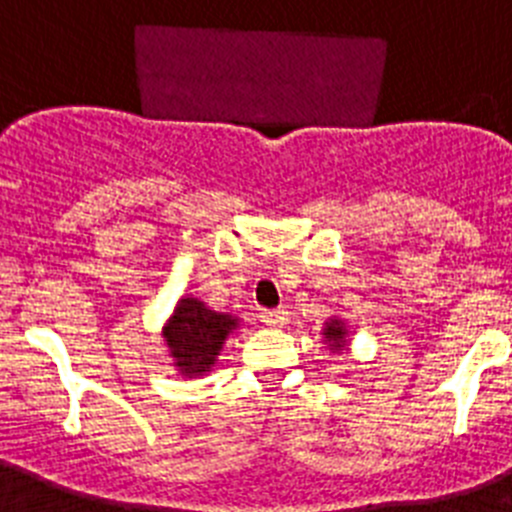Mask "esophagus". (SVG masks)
<instances>
[{
    "instance_id": "esophagus-1",
    "label": "esophagus",
    "mask_w": 512,
    "mask_h": 512,
    "mask_svg": "<svg viewBox=\"0 0 512 512\" xmlns=\"http://www.w3.org/2000/svg\"><path fill=\"white\" fill-rule=\"evenodd\" d=\"M261 320H264L266 325H274V328H282V325H287L289 312L284 310V307H277V310H264V312H261Z\"/></svg>"
}]
</instances>
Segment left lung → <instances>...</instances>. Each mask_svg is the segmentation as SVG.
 <instances>
[{
    "instance_id": "1",
    "label": "left lung",
    "mask_w": 512,
    "mask_h": 512,
    "mask_svg": "<svg viewBox=\"0 0 512 512\" xmlns=\"http://www.w3.org/2000/svg\"><path fill=\"white\" fill-rule=\"evenodd\" d=\"M325 338H328V341H333V343H338V346H341V338H343V325L338 323H330L328 328H325Z\"/></svg>"
}]
</instances>
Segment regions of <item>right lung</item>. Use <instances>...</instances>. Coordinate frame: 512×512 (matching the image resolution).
Listing matches in <instances>:
<instances>
[{
	"mask_svg": "<svg viewBox=\"0 0 512 512\" xmlns=\"http://www.w3.org/2000/svg\"><path fill=\"white\" fill-rule=\"evenodd\" d=\"M235 325L238 323L233 315L207 310L200 300L187 297L176 307L164 336L176 366L192 377V374L207 372L215 364L217 351L223 348L225 336Z\"/></svg>",
	"mask_w": 512,
	"mask_h": 512,
	"instance_id": "add662e5",
	"label": "right lung"
}]
</instances>
